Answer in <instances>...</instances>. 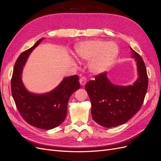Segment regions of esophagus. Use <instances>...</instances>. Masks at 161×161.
Instances as JSON below:
<instances>
[{
  "label": "esophagus",
  "mask_w": 161,
  "mask_h": 161,
  "mask_svg": "<svg viewBox=\"0 0 161 161\" xmlns=\"http://www.w3.org/2000/svg\"><path fill=\"white\" fill-rule=\"evenodd\" d=\"M86 80H87L85 76H82L79 80V82H80V83L82 86H85V84H86Z\"/></svg>",
  "instance_id": "34e87169"
}]
</instances>
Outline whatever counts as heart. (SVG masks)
Listing matches in <instances>:
<instances>
[{
	"label": "heart",
	"mask_w": 161,
	"mask_h": 161,
	"mask_svg": "<svg viewBox=\"0 0 161 161\" xmlns=\"http://www.w3.org/2000/svg\"><path fill=\"white\" fill-rule=\"evenodd\" d=\"M119 49L114 42L89 40L82 42L76 47V56L81 60L90 61L92 72L100 73L113 64L118 57Z\"/></svg>",
	"instance_id": "obj_1"
}]
</instances>
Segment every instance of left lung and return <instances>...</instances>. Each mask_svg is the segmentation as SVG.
Returning <instances> with one entry per match:
<instances>
[{
	"label": "left lung",
	"mask_w": 161,
	"mask_h": 161,
	"mask_svg": "<svg viewBox=\"0 0 161 161\" xmlns=\"http://www.w3.org/2000/svg\"><path fill=\"white\" fill-rule=\"evenodd\" d=\"M137 63L138 78L133 85H115L102 72L85 85L91 102L92 118L105 128L124 124L142 107L148 85L144 62L138 53L130 47Z\"/></svg>",
	"instance_id": "left-lung-1"
}]
</instances>
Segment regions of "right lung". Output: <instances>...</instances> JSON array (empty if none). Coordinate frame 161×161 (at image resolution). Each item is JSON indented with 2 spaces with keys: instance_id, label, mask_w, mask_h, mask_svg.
Here are the masks:
<instances>
[{
  "instance_id": "right-lung-1",
  "label": "right lung",
  "mask_w": 161,
  "mask_h": 161,
  "mask_svg": "<svg viewBox=\"0 0 161 161\" xmlns=\"http://www.w3.org/2000/svg\"><path fill=\"white\" fill-rule=\"evenodd\" d=\"M42 40L18 57L11 79V92L19 114L29 124L51 130L65 119L68 102L73 92L80 88V82L79 76L74 75L64 78L56 89L46 94H33L27 91L21 80L23 68L31 52Z\"/></svg>"
}]
</instances>
